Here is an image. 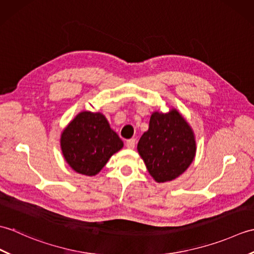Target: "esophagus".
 I'll return each mask as SVG.
<instances>
[{
	"instance_id": "1",
	"label": "esophagus",
	"mask_w": 254,
	"mask_h": 254,
	"mask_svg": "<svg viewBox=\"0 0 254 254\" xmlns=\"http://www.w3.org/2000/svg\"><path fill=\"white\" fill-rule=\"evenodd\" d=\"M135 144H136L135 138H131V139H127V143H126V146H127V148L133 149L134 147H135Z\"/></svg>"
}]
</instances>
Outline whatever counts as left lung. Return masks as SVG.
<instances>
[{"instance_id": "obj_1", "label": "left lung", "mask_w": 254, "mask_h": 254, "mask_svg": "<svg viewBox=\"0 0 254 254\" xmlns=\"http://www.w3.org/2000/svg\"><path fill=\"white\" fill-rule=\"evenodd\" d=\"M137 152L155 181L167 182L185 172L194 159L196 143L187 120L176 109L150 116L149 127L141 136Z\"/></svg>"}]
</instances>
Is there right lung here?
Instances as JSON below:
<instances>
[{"instance_id": "add662e5", "label": "right lung", "mask_w": 254, "mask_h": 254, "mask_svg": "<svg viewBox=\"0 0 254 254\" xmlns=\"http://www.w3.org/2000/svg\"><path fill=\"white\" fill-rule=\"evenodd\" d=\"M122 147L121 138L100 112L78 113L61 134V149L66 163L85 176L98 174Z\"/></svg>"}]
</instances>
